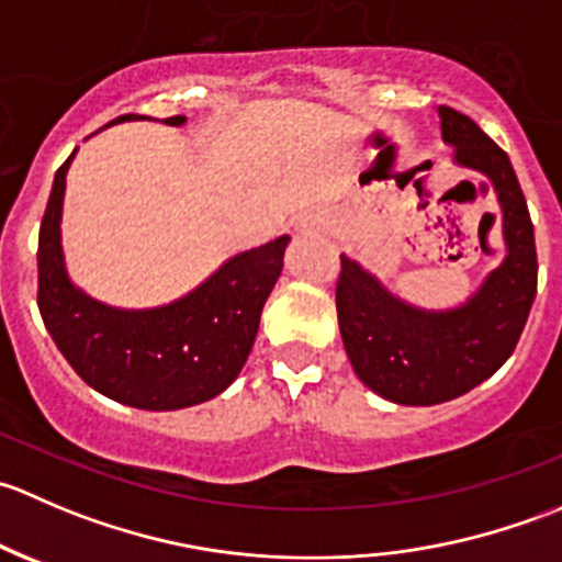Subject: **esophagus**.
Segmentation results:
<instances>
[{"label": "esophagus", "mask_w": 562, "mask_h": 562, "mask_svg": "<svg viewBox=\"0 0 562 562\" xmlns=\"http://www.w3.org/2000/svg\"><path fill=\"white\" fill-rule=\"evenodd\" d=\"M296 231L302 236H321L328 231V217L326 214H304L296 223Z\"/></svg>", "instance_id": "1"}]
</instances>
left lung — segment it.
I'll return each instance as SVG.
<instances>
[{
    "instance_id": "1",
    "label": "left lung",
    "mask_w": 562,
    "mask_h": 562,
    "mask_svg": "<svg viewBox=\"0 0 562 562\" xmlns=\"http://www.w3.org/2000/svg\"><path fill=\"white\" fill-rule=\"evenodd\" d=\"M438 116L454 166L486 176L495 190L503 258L468 302L427 310L342 255L337 317L345 350L361 383L396 405H440L495 375L517 348L536 299V236L512 160L464 113L440 105Z\"/></svg>"
}]
</instances>
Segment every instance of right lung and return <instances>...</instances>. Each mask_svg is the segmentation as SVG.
Instances as JSON below:
<instances>
[{
    "mask_svg": "<svg viewBox=\"0 0 562 562\" xmlns=\"http://www.w3.org/2000/svg\"><path fill=\"white\" fill-rule=\"evenodd\" d=\"M184 122L166 119L171 127ZM76 151L54 176L37 245V307L56 348L94 391L140 411H181L223 394L252 350L291 236L234 255L171 304L111 307L81 291L65 266L61 203Z\"/></svg>",
    "mask_w": 562,
    "mask_h": 562,
    "instance_id": "right-lung-1",
    "label": "right lung"
}]
</instances>
